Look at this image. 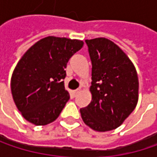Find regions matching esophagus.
I'll use <instances>...</instances> for the list:
<instances>
[{
  "label": "esophagus",
  "mask_w": 157,
  "mask_h": 157,
  "mask_svg": "<svg viewBox=\"0 0 157 157\" xmlns=\"http://www.w3.org/2000/svg\"><path fill=\"white\" fill-rule=\"evenodd\" d=\"M79 92H80V89H76V90L73 91V92H72V94H73V96H74V97H75V96L77 95V94H78Z\"/></svg>",
  "instance_id": "1"
}]
</instances>
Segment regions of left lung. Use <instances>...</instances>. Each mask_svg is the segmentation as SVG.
I'll return each instance as SVG.
<instances>
[{
	"instance_id": "obj_1",
	"label": "left lung",
	"mask_w": 157,
	"mask_h": 157,
	"mask_svg": "<svg viewBox=\"0 0 157 157\" xmlns=\"http://www.w3.org/2000/svg\"><path fill=\"white\" fill-rule=\"evenodd\" d=\"M92 62L91 103L81 108L82 121L106 132L120 126L138 101L136 70L126 54L105 38L85 40Z\"/></svg>"
}]
</instances>
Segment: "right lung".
<instances>
[{"label":"right lung","instance_id":"obj_1","mask_svg":"<svg viewBox=\"0 0 157 157\" xmlns=\"http://www.w3.org/2000/svg\"><path fill=\"white\" fill-rule=\"evenodd\" d=\"M83 43L49 36L34 44L21 57L13 73L11 89L22 116L35 125L53 122L70 95L63 79L69 59Z\"/></svg>","mask_w":157,"mask_h":157}]
</instances>
